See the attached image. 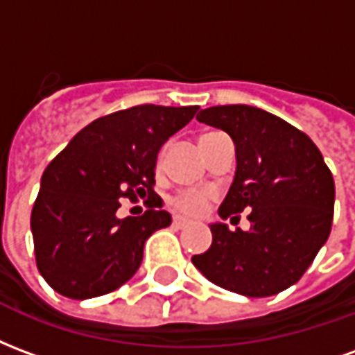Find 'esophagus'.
<instances>
[{"label": "esophagus", "instance_id": "1", "mask_svg": "<svg viewBox=\"0 0 355 355\" xmlns=\"http://www.w3.org/2000/svg\"><path fill=\"white\" fill-rule=\"evenodd\" d=\"M173 226H175L177 230H182V228H186V226H188V220H186V218H182V216H173Z\"/></svg>", "mask_w": 355, "mask_h": 355}]
</instances>
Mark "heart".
I'll return each instance as SVG.
<instances>
[{
  "label": "heart",
  "instance_id": "b5f03b06",
  "mask_svg": "<svg viewBox=\"0 0 355 355\" xmlns=\"http://www.w3.org/2000/svg\"><path fill=\"white\" fill-rule=\"evenodd\" d=\"M211 135H215V132H205V135H201L200 140L207 139ZM211 200H213V196L207 190H184V192L177 193L173 198L171 207H173V211H177L178 215L201 216L207 213Z\"/></svg>",
  "mask_w": 355,
  "mask_h": 355
}]
</instances>
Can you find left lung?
<instances>
[{
  "mask_svg": "<svg viewBox=\"0 0 355 355\" xmlns=\"http://www.w3.org/2000/svg\"><path fill=\"white\" fill-rule=\"evenodd\" d=\"M198 121L223 129L236 144V177L218 215L249 213L251 228L211 224L213 243L193 266L223 289L272 297L302 277L327 241L335 180L308 135L245 104L201 110Z\"/></svg>",
  "mask_w": 355,
  "mask_h": 355,
  "instance_id": "1",
  "label": "left lung"
}]
</instances>
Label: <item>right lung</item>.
I'll list each match as a JSON object with an SVG mask.
<instances>
[{
    "label": "right lung",
    "mask_w": 355,
    "mask_h": 355,
    "mask_svg": "<svg viewBox=\"0 0 355 355\" xmlns=\"http://www.w3.org/2000/svg\"><path fill=\"white\" fill-rule=\"evenodd\" d=\"M196 112L155 104L119 110L83 127L47 165L32 209L35 264L62 297H101L139 270L146 239L169 226L171 215L150 207L117 218L119 200H155L157 152Z\"/></svg>",
    "instance_id": "add662e5"
}]
</instances>
